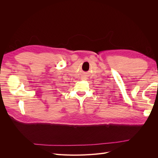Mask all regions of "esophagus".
<instances>
[{"instance_id":"1","label":"esophagus","mask_w":158,"mask_h":158,"mask_svg":"<svg viewBox=\"0 0 158 158\" xmlns=\"http://www.w3.org/2000/svg\"><path fill=\"white\" fill-rule=\"evenodd\" d=\"M87 78H84V80H86Z\"/></svg>"}]
</instances>
